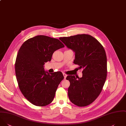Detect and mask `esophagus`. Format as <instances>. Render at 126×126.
Returning <instances> with one entry per match:
<instances>
[{"mask_svg":"<svg viewBox=\"0 0 126 126\" xmlns=\"http://www.w3.org/2000/svg\"><path fill=\"white\" fill-rule=\"evenodd\" d=\"M63 76H64V79H65L66 78L67 76V75H66L65 74H63Z\"/></svg>","mask_w":126,"mask_h":126,"instance_id":"1","label":"esophagus"}]
</instances>
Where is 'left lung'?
I'll use <instances>...</instances> for the list:
<instances>
[{"label":"left lung","instance_id":"8db88e82","mask_svg":"<svg viewBox=\"0 0 126 126\" xmlns=\"http://www.w3.org/2000/svg\"><path fill=\"white\" fill-rule=\"evenodd\" d=\"M59 39L75 53L74 63L83 68L82 77L68 76V96L79 107L88 106L100 94L107 73V56L100 42L88 34H77Z\"/></svg>","mask_w":126,"mask_h":126}]
</instances>
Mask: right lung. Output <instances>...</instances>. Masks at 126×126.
Masks as SVG:
<instances>
[{
    "label": "right lung",
    "instance_id": "add662e5",
    "mask_svg": "<svg viewBox=\"0 0 126 126\" xmlns=\"http://www.w3.org/2000/svg\"><path fill=\"white\" fill-rule=\"evenodd\" d=\"M63 47L59 40L40 35L28 39L20 48L16 75L20 91L32 104L45 106L53 100L64 76L60 72L49 73L44 65L51 60L54 51Z\"/></svg>",
    "mask_w": 126,
    "mask_h": 126
}]
</instances>
